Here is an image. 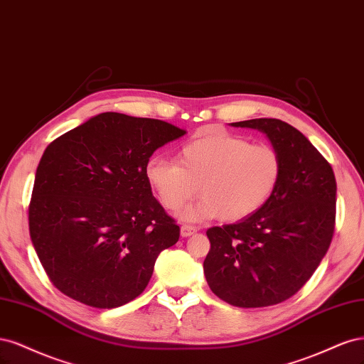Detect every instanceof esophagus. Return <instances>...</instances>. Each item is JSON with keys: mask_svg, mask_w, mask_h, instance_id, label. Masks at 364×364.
Returning a JSON list of instances; mask_svg holds the SVG:
<instances>
[{"mask_svg": "<svg viewBox=\"0 0 364 364\" xmlns=\"http://www.w3.org/2000/svg\"><path fill=\"white\" fill-rule=\"evenodd\" d=\"M196 232V228L192 225H181V236L183 237H189L192 234Z\"/></svg>", "mask_w": 364, "mask_h": 364, "instance_id": "obj_1", "label": "esophagus"}]
</instances>
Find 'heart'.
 Returning a JSON list of instances; mask_svg holds the SVG:
<instances>
[{
  "label": "heart",
  "mask_w": 364,
  "mask_h": 364,
  "mask_svg": "<svg viewBox=\"0 0 364 364\" xmlns=\"http://www.w3.org/2000/svg\"><path fill=\"white\" fill-rule=\"evenodd\" d=\"M283 177V159L269 144H250L239 136L215 133L186 144L177 161L156 156L148 160L145 178L168 212L187 207L186 219L240 220L260 210L275 193Z\"/></svg>",
  "instance_id": "b5f03b06"
}]
</instances>
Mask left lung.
Returning a JSON list of instances; mask_svg holds the SVG:
<instances>
[{"label": "left lung", "mask_w": 364, "mask_h": 364, "mask_svg": "<svg viewBox=\"0 0 364 364\" xmlns=\"http://www.w3.org/2000/svg\"><path fill=\"white\" fill-rule=\"evenodd\" d=\"M232 125L267 134L283 159V177L255 213L207 230L204 274L212 291L230 306L269 307L295 295L330 248L336 177L326 159L290 124L260 118Z\"/></svg>", "instance_id": "obj_1"}]
</instances>
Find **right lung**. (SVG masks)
Returning <instances> with one entry per match:
<instances>
[{"instance_id": "obj_1", "label": "right lung", "mask_w": 364, "mask_h": 364, "mask_svg": "<svg viewBox=\"0 0 364 364\" xmlns=\"http://www.w3.org/2000/svg\"><path fill=\"white\" fill-rule=\"evenodd\" d=\"M184 134L165 121L107 112L46 146L28 227L46 275L66 296L114 309L145 290L159 254L180 239L145 168L157 148Z\"/></svg>"}]
</instances>
